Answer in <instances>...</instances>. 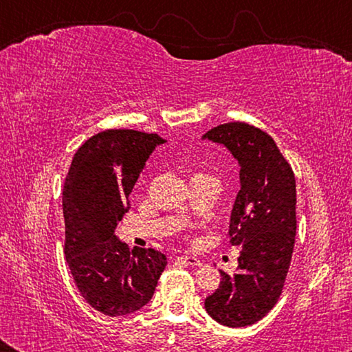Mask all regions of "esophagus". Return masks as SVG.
<instances>
[{
  "label": "esophagus",
  "mask_w": 352,
  "mask_h": 352,
  "mask_svg": "<svg viewBox=\"0 0 352 352\" xmlns=\"http://www.w3.org/2000/svg\"><path fill=\"white\" fill-rule=\"evenodd\" d=\"M177 262H182V264H186V265H200L201 261L199 258H195V256H180V258H177Z\"/></svg>",
  "instance_id": "obj_1"
}]
</instances>
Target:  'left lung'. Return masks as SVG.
I'll return each mask as SVG.
<instances>
[{
    "mask_svg": "<svg viewBox=\"0 0 352 352\" xmlns=\"http://www.w3.org/2000/svg\"><path fill=\"white\" fill-rule=\"evenodd\" d=\"M201 140L226 147L239 163L241 189L230 219V243L241 245L234 275L220 270L206 312L228 327L250 326L276 305L294 253L296 184L290 164L269 133L245 122L211 129Z\"/></svg>",
    "mask_w": 352,
    "mask_h": 352,
    "instance_id": "obj_1",
    "label": "left lung"
}]
</instances>
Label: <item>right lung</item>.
Instances as JSON below:
<instances>
[{"label": "right lung", "instance_id": "add662e5", "mask_svg": "<svg viewBox=\"0 0 352 352\" xmlns=\"http://www.w3.org/2000/svg\"><path fill=\"white\" fill-rule=\"evenodd\" d=\"M164 142L157 133L105 130L77 148L65 178V258L82 296L109 317L144 307L168 265L162 252L130 253L115 234L146 162Z\"/></svg>", "mask_w": 352, "mask_h": 352}]
</instances>
